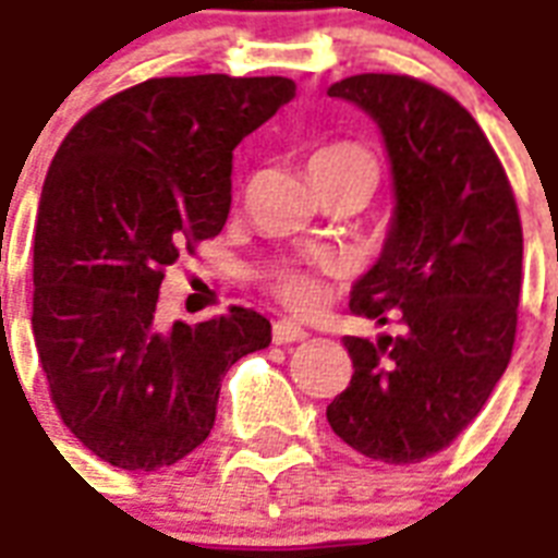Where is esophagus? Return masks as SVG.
I'll list each match as a JSON object with an SVG mask.
<instances>
[{
    "instance_id": "obj_1",
    "label": "esophagus",
    "mask_w": 558,
    "mask_h": 558,
    "mask_svg": "<svg viewBox=\"0 0 558 558\" xmlns=\"http://www.w3.org/2000/svg\"><path fill=\"white\" fill-rule=\"evenodd\" d=\"M305 338H308V331L291 319H276L274 323V343H300Z\"/></svg>"
}]
</instances>
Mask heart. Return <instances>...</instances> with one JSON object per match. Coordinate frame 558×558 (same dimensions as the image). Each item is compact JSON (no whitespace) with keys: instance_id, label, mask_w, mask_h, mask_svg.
Here are the masks:
<instances>
[{"instance_id":"heart-1","label":"heart","mask_w":558,"mask_h":558,"mask_svg":"<svg viewBox=\"0 0 558 558\" xmlns=\"http://www.w3.org/2000/svg\"><path fill=\"white\" fill-rule=\"evenodd\" d=\"M311 166H373V157L366 154L361 145H352V142H331V145H323V148L314 150V157L308 159ZM267 288L274 293L276 300L284 302L288 308L305 311L311 308L314 302L319 300V288L314 274L302 270V267L284 265L276 267L274 274L267 276Z\"/></svg>"}]
</instances>
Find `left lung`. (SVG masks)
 Here are the masks:
<instances>
[{"label": "left lung", "mask_w": 558, "mask_h": 558, "mask_svg": "<svg viewBox=\"0 0 558 558\" xmlns=\"http://www.w3.org/2000/svg\"><path fill=\"white\" fill-rule=\"evenodd\" d=\"M331 98L364 107L387 142L396 218L349 308L399 335L343 338L352 381L326 410L369 460L422 463L472 425L507 369L524 232L498 154L463 104L410 75H352Z\"/></svg>", "instance_id": "8db88e82"}]
</instances>
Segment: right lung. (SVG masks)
<instances>
[{
  "label": "right lung",
  "mask_w": 558,
  "mask_h": 558,
  "mask_svg": "<svg viewBox=\"0 0 558 558\" xmlns=\"http://www.w3.org/2000/svg\"><path fill=\"white\" fill-rule=\"evenodd\" d=\"M296 93L291 77H148L60 142L34 223L32 328L51 404L104 463L174 465L209 436L220 378L270 343L232 305L197 326L157 317L168 265L215 239L232 150Z\"/></svg>",
  "instance_id": "add662e5"
}]
</instances>
